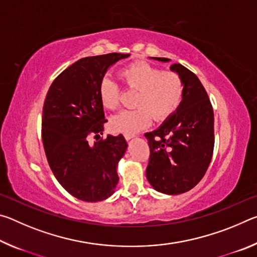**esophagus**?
Returning a JSON list of instances; mask_svg holds the SVG:
<instances>
[{"mask_svg": "<svg viewBox=\"0 0 257 257\" xmlns=\"http://www.w3.org/2000/svg\"><path fill=\"white\" fill-rule=\"evenodd\" d=\"M134 137H135L134 135H128V134H124V138L127 139V141H130V139L134 138Z\"/></svg>", "mask_w": 257, "mask_h": 257, "instance_id": "34e87169", "label": "esophagus"}]
</instances>
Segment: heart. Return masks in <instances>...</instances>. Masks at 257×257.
I'll use <instances>...</instances> for the list:
<instances>
[{
	"instance_id": "b5f03b06",
	"label": "heart",
	"mask_w": 257,
	"mask_h": 257,
	"mask_svg": "<svg viewBox=\"0 0 257 257\" xmlns=\"http://www.w3.org/2000/svg\"><path fill=\"white\" fill-rule=\"evenodd\" d=\"M123 84L138 90L135 110H124L112 116L111 127L115 132L136 134L155 120H164L180 105L184 95V84L175 72H164L146 62H137L125 67L120 72ZM98 95L104 106L115 110L120 104V88L111 78L99 82Z\"/></svg>"
}]
</instances>
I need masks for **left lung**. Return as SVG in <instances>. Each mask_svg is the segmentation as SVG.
I'll return each mask as SVG.
<instances>
[{
	"mask_svg": "<svg viewBox=\"0 0 257 257\" xmlns=\"http://www.w3.org/2000/svg\"><path fill=\"white\" fill-rule=\"evenodd\" d=\"M170 70L181 78L184 95L177 110L158 129L145 134L151 151L146 177L160 193L179 195L194 188L211 163L214 114L197 76L179 63H173Z\"/></svg>",
	"mask_w": 257,
	"mask_h": 257,
	"instance_id": "obj_1",
	"label": "left lung"
}]
</instances>
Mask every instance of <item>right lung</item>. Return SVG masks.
<instances>
[{"instance_id":"right-lung-1","label":"right lung","mask_w":257,"mask_h":257,"mask_svg":"<svg viewBox=\"0 0 257 257\" xmlns=\"http://www.w3.org/2000/svg\"><path fill=\"white\" fill-rule=\"evenodd\" d=\"M129 55L78 60L55 78L47 92L42 118L47 162L59 184L80 201H104L119 181L116 167L128 144L121 134L97 141L107 121L98 87L108 68Z\"/></svg>"}]
</instances>
